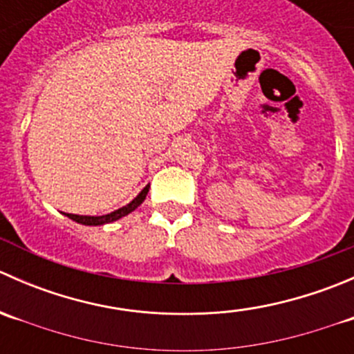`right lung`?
Wrapping results in <instances>:
<instances>
[{
  "label": "right lung",
  "mask_w": 354,
  "mask_h": 354,
  "mask_svg": "<svg viewBox=\"0 0 354 354\" xmlns=\"http://www.w3.org/2000/svg\"><path fill=\"white\" fill-rule=\"evenodd\" d=\"M149 188H151V185H147V187H145L144 190L137 195V197L131 200L128 205L121 207V209L114 210V212H111V214H104V216H78V214H65V216L70 217V219L75 221V223L84 224V226H102V224L114 223V221L121 219V217H124V216H128L130 212H133V210L137 209L142 202H144L145 197H147Z\"/></svg>",
  "instance_id": "right-lung-1"
}]
</instances>
